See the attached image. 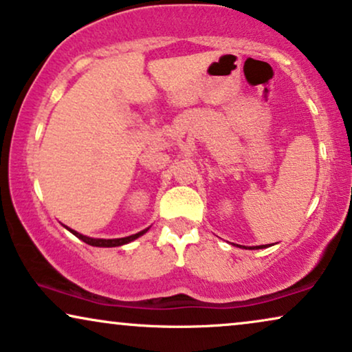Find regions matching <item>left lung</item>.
Instances as JSON below:
<instances>
[{"label":"left lung","mask_w":352,"mask_h":352,"mask_svg":"<svg viewBox=\"0 0 352 352\" xmlns=\"http://www.w3.org/2000/svg\"><path fill=\"white\" fill-rule=\"evenodd\" d=\"M261 248H265V246H251L250 250H261Z\"/></svg>","instance_id":"8db88e82"}]
</instances>
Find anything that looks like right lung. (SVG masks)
<instances>
[{
    "instance_id": "obj_1",
    "label": "right lung",
    "mask_w": 352,
    "mask_h": 352,
    "mask_svg": "<svg viewBox=\"0 0 352 352\" xmlns=\"http://www.w3.org/2000/svg\"><path fill=\"white\" fill-rule=\"evenodd\" d=\"M69 230H70V228H69ZM70 232H72L75 236H77V238H80L82 241H85L87 245H90V246H100V248H114V246H122V245H127V243L133 241V240H137L138 236H142L143 233H146V232H148V228H146V230H142V232L135 233V235H130V236H125V238H114V240H100V238H90V236H85V235H82V233H77V232H74V230H70Z\"/></svg>"
}]
</instances>
